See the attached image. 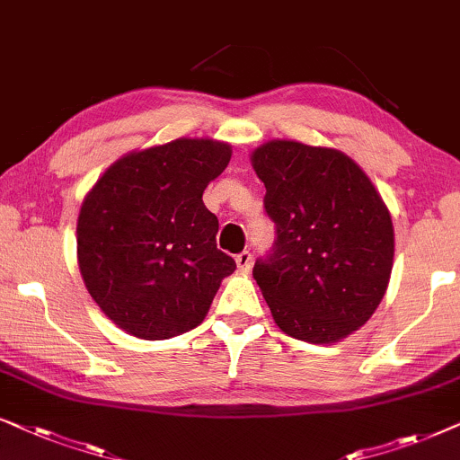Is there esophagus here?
I'll return each mask as SVG.
<instances>
[{
	"mask_svg": "<svg viewBox=\"0 0 460 460\" xmlns=\"http://www.w3.org/2000/svg\"><path fill=\"white\" fill-rule=\"evenodd\" d=\"M235 262H237V269H240L242 273H248L250 267H252V254L250 252H240L235 256Z\"/></svg>",
	"mask_w": 460,
	"mask_h": 460,
	"instance_id": "34e87169",
	"label": "esophagus"
}]
</instances>
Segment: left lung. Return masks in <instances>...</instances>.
Listing matches in <instances>:
<instances>
[{"instance_id": "1", "label": "left lung", "mask_w": 460, "mask_h": 460, "mask_svg": "<svg viewBox=\"0 0 460 460\" xmlns=\"http://www.w3.org/2000/svg\"><path fill=\"white\" fill-rule=\"evenodd\" d=\"M275 223L254 279L281 332L339 342L381 305L394 269V223L372 181L330 146L269 140L252 151Z\"/></svg>"}]
</instances>
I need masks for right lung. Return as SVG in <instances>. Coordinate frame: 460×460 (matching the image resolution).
Wrapping results in <instances>:
<instances>
[{
	"label": "right lung",
	"instance_id": "add662e5",
	"mask_svg": "<svg viewBox=\"0 0 460 460\" xmlns=\"http://www.w3.org/2000/svg\"><path fill=\"white\" fill-rule=\"evenodd\" d=\"M231 145L176 138L119 157L84 198L77 262L90 296L124 332L164 341L204 322L235 261L217 248L204 189Z\"/></svg>",
	"mask_w": 460,
	"mask_h": 460
}]
</instances>
